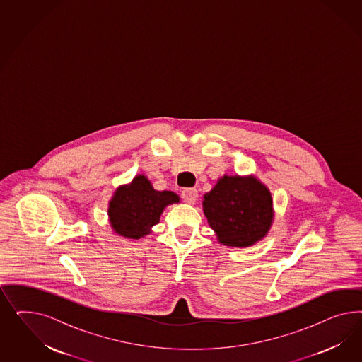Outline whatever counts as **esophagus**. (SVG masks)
I'll use <instances>...</instances> for the list:
<instances>
[{
	"mask_svg": "<svg viewBox=\"0 0 362 362\" xmlns=\"http://www.w3.org/2000/svg\"><path fill=\"white\" fill-rule=\"evenodd\" d=\"M182 197H183V200L187 202V203L194 204L197 199V188H185V189L182 191Z\"/></svg>",
	"mask_w": 362,
	"mask_h": 362,
	"instance_id": "esophagus-1",
	"label": "esophagus"
}]
</instances>
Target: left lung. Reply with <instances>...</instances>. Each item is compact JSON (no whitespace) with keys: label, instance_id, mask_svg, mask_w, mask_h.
I'll list each match as a JSON object with an SVG mask.
<instances>
[{"label":"left lung","instance_id":"1","mask_svg":"<svg viewBox=\"0 0 362 362\" xmlns=\"http://www.w3.org/2000/svg\"><path fill=\"white\" fill-rule=\"evenodd\" d=\"M204 214L221 244L248 247L272 224V197L252 176H224L204 195Z\"/></svg>","mask_w":362,"mask_h":362}]
</instances>
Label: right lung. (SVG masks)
Listing matches in <instances>:
<instances>
[{"label": "right lung", "mask_w": 362, "mask_h": 362, "mask_svg": "<svg viewBox=\"0 0 362 362\" xmlns=\"http://www.w3.org/2000/svg\"><path fill=\"white\" fill-rule=\"evenodd\" d=\"M177 202L174 192L156 191L146 176H135L132 185L119 187L110 202L111 227L121 236L139 239L159 221L165 206Z\"/></svg>", "instance_id": "obj_1"}]
</instances>
